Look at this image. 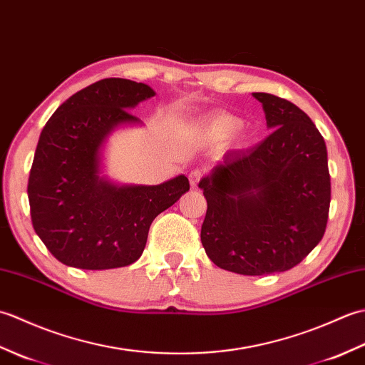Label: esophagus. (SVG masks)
<instances>
[{
	"instance_id": "obj_1",
	"label": "esophagus",
	"mask_w": 365,
	"mask_h": 365,
	"mask_svg": "<svg viewBox=\"0 0 365 365\" xmlns=\"http://www.w3.org/2000/svg\"><path fill=\"white\" fill-rule=\"evenodd\" d=\"M188 177H190L191 187H197V183L200 182V178H202V170H200V169H192Z\"/></svg>"
}]
</instances>
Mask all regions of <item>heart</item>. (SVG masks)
I'll use <instances>...</instances> for the list:
<instances>
[{
  "label": "heart",
  "mask_w": 365,
  "mask_h": 365,
  "mask_svg": "<svg viewBox=\"0 0 365 365\" xmlns=\"http://www.w3.org/2000/svg\"><path fill=\"white\" fill-rule=\"evenodd\" d=\"M242 127V119L234 114L220 113L212 115L202 127V136L210 143H220L230 138L235 131Z\"/></svg>",
  "instance_id": "1"
}]
</instances>
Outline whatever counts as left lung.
Returning <instances> with one entry per match:
<instances>
[{
    "mask_svg": "<svg viewBox=\"0 0 365 365\" xmlns=\"http://www.w3.org/2000/svg\"><path fill=\"white\" fill-rule=\"evenodd\" d=\"M271 133L227 152L199 188L207 199L200 240L222 269L245 276L287 271L320 243L331 178L324 139L311 118L281 97L254 92Z\"/></svg>",
    "mask_w": 365,
    "mask_h": 365,
    "instance_id": "8db88e82",
    "label": "left lung"
}]
</instances>
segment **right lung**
Here are the masks:
<instances>
[{"label": "right lung", "mask_w": 365, "mask_h": 365, "mask_svg": "<svg viewBox=\"0 0 365 365\" xmlns=\"http://www.w3.org/2000/svg\"><path fill=\"white\" fill-rule=\"evenodd\" d=\"M153 96L144 83L100 80L45 123L28 199L36 234L64 265L110 269L136 262L152 221L190 190L183 174L160 185H120L102 174L108 138L119 127L141 125L128 110Z\"/></svg>", "instance_id": "add662e5"}]
</instances>
